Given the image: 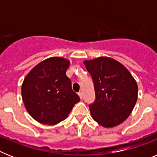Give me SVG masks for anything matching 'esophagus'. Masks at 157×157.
I'll return each instance as SVG.
<instances>
[{
	"label": "esophagus",
	"mask_w": 157,
	"mask_h": 157,
	"mask_svg": "<svg viewBox=\"0 0 157 157\" xmlns=\"http://www.w3.org/2000/svg\"><path fill=\"white\" fill-rule=\"evenodd\" d=\"M78 95L79 96L80 99H82V92H78Z\"/></svg>",
	"instance_id": "esophagus-1"
}]
</instances>
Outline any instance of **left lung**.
Returning a JSON list of instances; mask_svg holds the SVG:
<instances>
[{"label":"left lung","instance_id":"8db88e82","mask_svg":"<svg viewBox=\"0 0 157 157\" xmlns=\"http://www.w3.org/2000/svg\"><path fill=\"white\" fill-rule=\"evenodd\" d=\"M93 78L96 98L89 105L93 119L104 127L118 126L130 116L138 99V85L121 63L107 56L83 62Z\"/></svg>","mask_w":157,"mask_h":157}]
</instances>
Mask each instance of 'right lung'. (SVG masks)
<instances>
[{
	"label": "right lung",
	"instance_id": "1",
	"mask_svg": "<svg viewBox=\"0 0 157 157\" xmlns=\"http://www.w3.org/2000/svg\"><path fill=\"white\" fill-rule=\"evenodd\" d=\"M70 61L50 57L36 65L22 84V98L29 114L39 123L54 125L65 120L80 101L66 75Z\"/></svg>",
	"mask_w": 157,
	"mask_h": 157
}]
</instances>
